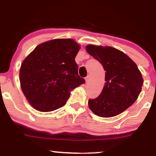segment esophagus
I'll use <instances>...</instances> for the list:
<instances>
[{"instance_id": "obj_1", "label": "esophagus", "mask_w": 156, "mask_h": 156, "mask_svg": "<svg viewBox=\"0 0 156 156\" xmlns=\"http://www.w3.org/2000/svg\"><path fill=\"white\" fill-rule=\"evenodd\" d=\"M90 80H91V76L88 75L86 78H85V81H86V83H89V82H90Z\"/></svg>"}]
</instances>
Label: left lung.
<instances>
[{
	"label": "left lung",
	"mask_w": 156,
	"mask_h": 156,
	"mask_svg": "<svg viewBox=\"0 0 156 156\" xmlns=\"http://www.w3.org/2000/svg\"><path fill=\"white\" fill-rule=\"evenodd\" d=\"M86 50L106 71L105 85L99 97L89 99V107L100 117L117 116L138 99L144 83L142 74L136 64L116 48L89 44Z\"/></svg>",
	"instance_id": "1"
}]
</instances>
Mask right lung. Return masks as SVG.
<instances>
[{
	"instance_id": "add662e5",
	"label": "right lung",
	"mask_w": 156,
	"mask_h": 156,
	"mask_svg": "<svg viewBox=\"0 0 156 156\" xmlns=\"http://www.w3.org/2000/svg\"><path fill=\"white\" fill-rule=\"evenodd\" d=\"M80 48L72 39H55L40 44L25 57L19 74L20 87L35 109L48 112L62 107L70 91L85 83L74 60Z\"/></svg>"
}]
</instances>
